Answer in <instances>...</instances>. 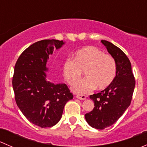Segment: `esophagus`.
Masks as SVG:
<instances>
[{"instance_id": "34e87169", "label": "esophagus", "mask_w": 147, "mask_h": 147, "mask_svg": "<svg viewBox=\"0 0 147 147\" xmlns=\"http://www.w3.org/2000/svg\"><path fill=\"white\" fill-rule=\"evenodd\" d=\"M76 97L78 99L80 100H84L86 99V96L85 95H82V94H76Z\"/></svg>"}]
</instances>
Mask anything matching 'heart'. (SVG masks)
<instances>
[{"instance_id": "obj_1", "label": "heart", "mask_w": 147, "mask_h": 147, "mask_svg": "<svg viewBox=\"0 0 147 147\" xmlns=\"http://www.w3.org/2000/svg\"><path fill=\"white\" fill-rule=\"evenodd\" d=\"M86 78L72 87V90L83 94L95 88L105 90L115 80L117 74L115 60L109 55L93 46H86L74 55L73 60L63 63V75L69 84L78 82L82 75Z\"/></svg>"}]
</instances>
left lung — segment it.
Segmentation results:
<instances>
[{
    "instance_id": "left-lung-1",
    "label": "left lung",
    "mask_w": 147,
    "mask_h": 147,
    "mask_svg": "<svg viewBox=\"0 0 147 147\" xmlns=\"http://www.w3.org/2000/svg\"><path fill=\"white\" fill-rule=\"evenodd\" d=\"M101 42L115 60L117 74L109 87L90 96L94 107L85 114L84 117L92 127L97 129L110 127L121 117L130 105L135 87L131 65L127 56L112 42L104 40Z\"/></svg>"
}]
</instances>
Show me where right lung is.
<instances>
[{
	"label": "right lung",
	"instance_id": "right-lung-1",
	"mask_svg": "<svg viewBox=\"0 0 147 147\" xmlns=\"http://www.w3.org/2000/svg\"><path fill=\"white\" fill-rule=\"evenodd\" d=\"M65 42L42 40L23 52L15 65L13 87L16 104L25 117L42 128L55 125L62 117L65 104L73 94L65 83L47 80L49 56Z\"/></svg>",
	"mask_w": 147,
	"mask_h": 147
}]
</instances>
